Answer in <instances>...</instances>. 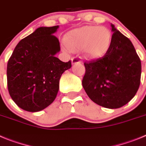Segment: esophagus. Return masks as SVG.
I'll list each match as a JSON object with an SVG mask.
<instances>
[{"mask_svg": "<svg viewBox=\"0 0 146 146\" xmlns=\"http://www.w3.org/2000/svg\"><path fill=\"white\" fill-rule=\"evenodd\" d=\"M72 64H76V63H79V62H81V60H80L78 57H73L71 59Z\"/></svg>", "mask_w": 146, "mask_h": 146, "instance_id": "34e87169", "label": "esophagus"}]
</instances>
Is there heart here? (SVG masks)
<instances>
[{
  "instance_id": "b5f03b06",
  "label": "heart",
  "mask_w": 146,
  "mask_h": 146,
  "mask_svg": "<svg viewBox=\"0 0 146 146\" xmlns=\"http://www.w3.org/2000/svg\"><path fill=\"white\" fill-rule=\"evenodd\" d=\"M112 35L109 29L98 26H84L70 31L64 41L70 51L83 50L88 58L102 57L111 46Z\"/></svg>"
}]
</instances>
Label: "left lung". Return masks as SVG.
I'll return each mask as SVG.
<instances>
[{"mask_svg": "<svg viewBox=\"0 0 146 146\" xmlns=\"http://www.w3.org/2000/svg\"><path fill=\"white\" fill-rule=\"evenodd\" d=\"M111 46L102 57L85 62L83 87L96 104L119 108L128 103L140 84L141 61L130 40L111 24Z\"/></svg>", "mask_w": 146, "mask_h": 146, "instance_id": "obj_1", "label": "left lung"}]
</instances>
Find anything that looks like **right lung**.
<instances>
[{
  "label": "right lung",
  "instance_id": "add662e5",
  "mask_svg": "<svg viewBox=\"0 0 146 146\" xmlns=\"http://www.w3.org/2000/svg\"><path fill=\"white\" fill-rule=\"evenodd\" d=\"M59 26L40 27L22 39L7 64V86L11 98L20 108L38 112L57 97L62 74L71 68L55 57L60 41L53 35Z\"/></svg>",
  "mask_w": 146,
  "mask_h": 146
}]
</instances>
